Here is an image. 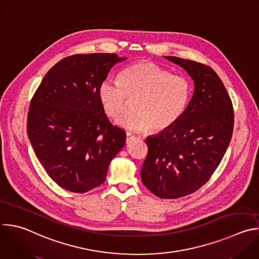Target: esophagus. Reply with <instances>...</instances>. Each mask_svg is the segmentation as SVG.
<instances>
[{
	"instance_id": "obj_1",
	"label": "esophagus",
	"mask_w": 259,
	"mask_h": 259,
	"mask_svg": "<svg viewBox=\"0 0 259 259\" xmlns=\"http://www.w3.org/2000/svg\"><path fill=\"white\" fill-rule=\"evenodd\" d=\"M135 138V136H133L132 134H130V133H127V135H126V142L127 143H129L132 139H134Z\"/></svg>"
}]
</instances>
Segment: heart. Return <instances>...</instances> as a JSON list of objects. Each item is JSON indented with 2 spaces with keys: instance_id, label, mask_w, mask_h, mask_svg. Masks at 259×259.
I'll return each mask as SVG.
<instances>
[{
  "instance_id": "heart-1",
  "label": "heart",
  "mask_w": 259,
  "mask_h": 259,
  "mask_svg": "<svg viewBox=\"0 0 259 259\" xmlns=\"http://www.w3.org/2000/svg\"><path fill=\"white\" fill-rule=\"evenodd\" d=\"M191 93L189 81L151 62L135 63L120 74V82L105 80L99 99L105 113L118 119L127 99H137L133 114L122 117L118 124L131 132H161L173 126L183 115Z\"/></svg>"
}]
</instances>
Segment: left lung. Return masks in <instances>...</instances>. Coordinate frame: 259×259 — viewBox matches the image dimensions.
I'll return each mask as SVG.
<instances>
[{"instance_id": "8db88e82", "label": "left lung", "mask_w": 259, "mask_h": 259, "mask_svg": "<svg viewBox=\"0 0 259 259\" xmlns=\"http://www.w3.org/2000/svg\"><path fill=\"white\" fill-rule=\"evenodd\" d=\"M182 67L194 92L180 119L168 129L148 136L141 168L144 186L160 198H179L205 184L219 166L232 138V102L218 74L200 63L163 56Z\"/></svg>"}]
</instances>
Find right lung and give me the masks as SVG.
<instances>
[{"label": "right lung", "mask_w": 259, "mask_h": 259, "mask_svg": "<svg viewBox=\"0 0 259 259\" xmlns=\"http://www.w3.org/2000/svg\"><path fill=\"white\" fill-rule=\"evenodd\" d=\"M116 54L73 55L44 77L30 103L27 135L48 175L62 188L88 192L104 183L109 164L126 142L123 129L108 119L100 85Z\"/></svg>", "instance_id": "1"}]
</instances>
